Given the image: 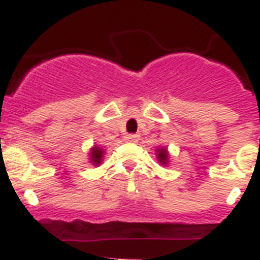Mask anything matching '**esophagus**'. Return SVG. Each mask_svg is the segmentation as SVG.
I'll return each mask as SVG.
<instances>
[{
    "label": "esophagus",
    "instance_id": "esophagus-1",
    "mask_svg": "<svg viewBox=\"0 0 260 260\" xmlns=\"http://www.w3.org/2000/svg\"><path fill=\"white\" fill-rule=\"evenodd\" d=\"M138 138V135L137 134H130V135H127V139H132V141H135V139Z\"/></svg>",
    "mask_w": 260,
    "mask_h": 260
}]
</instances>
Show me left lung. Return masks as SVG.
<instances>
[{"label": "left lung", "instance_id": "1", "mask_svg": "<svg viewBox=\"0 0 260 260\" xmlns=\"http://www.w3.org/2000/svg\"><path fill=\"white\" fill-rule=\"evenodd\" d=\"M156 157L159 163L163 164V166H167L168 164V152L164 147H159L156 150Z\"/></svg>", "mask_w": 260, "mask_h": 260}]
</instances>
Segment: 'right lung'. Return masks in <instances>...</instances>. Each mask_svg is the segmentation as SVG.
<instances>
[{
	"label": "right lung",
	"instance_id": "right-lung-1",
	"mask_svg": "<svg viewBox=\"0 0 260 260\" xmlns=\"http://www.w3.org/2000/svg\"><path fill=\"white\" fill-rule=\"evenodd\" d=\"M89 156H90L89 159L90 163L94 164V166H100L101 161H103L104 150L101 147H99V146H94V147H92V150H90Z\"/></svg>",
	"mask_w": 260,
	"mask_h": 260
}]
</instances>
